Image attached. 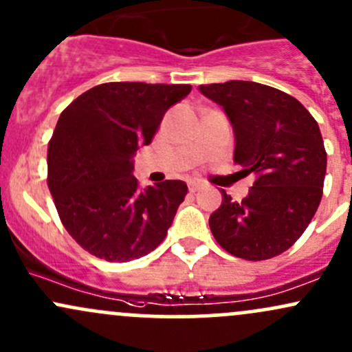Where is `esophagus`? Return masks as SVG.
<instances>
[{"label":"esophagus","instance_id":"1","mask_svg":"<svg viewBox=\"0 0 352 352\" xmlns=\"http://www.w3.org/2000/svg\"><path fill=\"white\" fill-rule=\"evenodd\" d=\"M202 188H204V184H200V182H192L190 185H188V190H190L192 194H195V192L202 190Z\"/></svg>","mask_w":352,"mask_h":352}]
</instances>
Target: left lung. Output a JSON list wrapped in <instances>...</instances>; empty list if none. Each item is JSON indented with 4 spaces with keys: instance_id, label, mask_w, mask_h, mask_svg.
I'll return each instance as SVG.
<instances>
[{
    "instance_id": "obj_1",
    "label": "left lung",
    "mask_w": 352,
    "mask_h": 352,
    "mask_svg": "<svg viewBox=\"0 0 352 352\" xmlns=\"http://www.w3.org/2000/svg\"><path fill=\"white\" fill-rule=\"evenodd\" d=\"M234 129V162L256 182L242 202L222 190L208 219L222 249L245 261H265L294 245L322 197L327 155L314 117L294 96L256 82L200 85Z\"/></svg>"
}]
</instances>
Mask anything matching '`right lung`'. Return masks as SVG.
Here are the masks:
<instances>
[{
    "label": "right lung",
    "mask_w": 352,
    "mask_h": 352,
    "mask_svg": "<svg viewBox=\"0 0 352 352\" xmlns=\"http://www.w3.org/2000/svg\"><path fill=\"white\" fill-rule=\"evenodd\" d=\"M190 85L113 82L61 111L48 144V187L61 223L91 256L129 262L160 244L187 195L182 180L140 188L133 155Z\"/></svg>",
    "instance_id": "obj_1"
}]
</instances>
